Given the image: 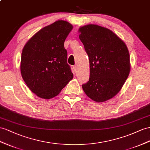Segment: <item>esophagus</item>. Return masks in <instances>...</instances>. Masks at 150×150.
<instances>
[{
  "instance_id": "esophagus-1",
  "label": "esophagus",
  "mask_w": 150,
  "mask_h": 150,
  "mask_svg": "<svg viewBox=\"0 0 150 150\" xmlns=\"http://www.w3.org/2000/svg\"><path fill=\"white\" fill-rule=\"evenodd\" d=\"M73 68H74V70L76 72V70H77V67H76V66H74V67H73Z\"/></svg>"
}]
</instances>
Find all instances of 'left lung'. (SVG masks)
Listing matches in <instances>:
<instances>
[{"instance_id":"8db88e82","label":"left lung","mask_w":150,"mask_h":150,"mask_svg":"<svg viewBox=\"0 0 150 150\" xmlns=\"http://www.w3.org/2000/svg\"><path fill=\"white\" fill-rule=\"evenodd\" d=\"M79 32L90 64L89 80L82 89L93 101H106L118 94L129 75L128 49L106 28L90 24L80 27Z\"/></svg>"}]
</instances>
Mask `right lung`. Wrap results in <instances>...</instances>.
Returning a JSON list of instances; mask_svg holds the SVG:
<instances>
[{
  "mask_svg": "<svg viewBox=\"0 0 150 150\" xmlns=\"http://www.w3.org/2000/svg\"><path fill=\"white\" fill-rule=\"evenodd\" d=\"M72 28L68 22L57 21L39 30L24 46L20 64L22 78L39 98L56 96L74 77L64 47Z\"/></svg>",
  "mask_w": 150,
  "mask_h": 150,
  "instance_id": "1",
  "label": "right lung"
}]
</instances>
